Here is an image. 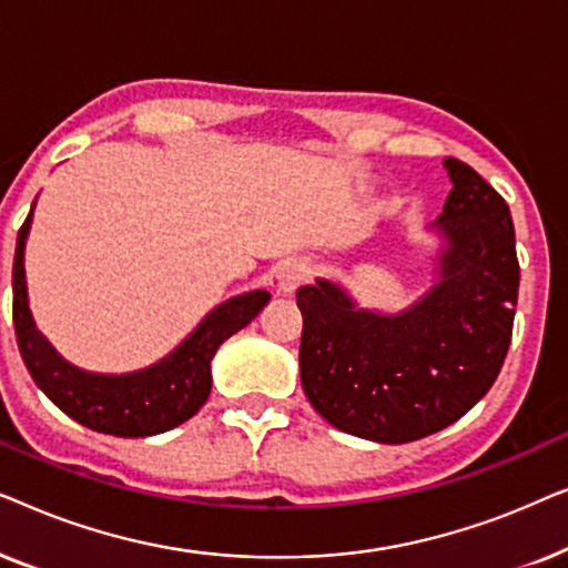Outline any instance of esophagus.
Here are the masks:
<instances>
[{
    "label": "esophagus",
    "instance_id": "obj_1",
    "mask_svg": "<svg viewBox=\"0 0 568 568\" xmlns=\"http://www.w3.org/2000/svg\"><path fill=\"white\" fill-rule=\"evenodd\" d=\"M274 276H276L278 292L292 294L302 282H305L307 268H305V263L297 261V258H286V261L278 263L276 271H274Z\"/></svg>",
    "mask_w": 568,
    "mask_h": 568
}]
</instances>
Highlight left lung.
<instances>
[{
  "instance_id": "8db88e82",
  "label": "left lung",
  "mask_w": 568,
  "mask_h": 568,
  "mask_svg": "<svg viewBox=\"0 0 568 568\" xmlns=\"http://www.w3.org/2000/svg\"><path fill=\"white\" fill-rule=\"evenodd\" d=\"M453 191L434 222L437 282L400 313L359 307L328 278L300 286V377L325 422L403 445L455 424L499 375L515 323L519 263L507 201L447 158Z\"/></svg>"
}]
</instances>
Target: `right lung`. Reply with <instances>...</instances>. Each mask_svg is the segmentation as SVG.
<instances>
[{
  "label": "right lung",
  "instance_id": "obj_1",
  "mask_svg": "<svg viewBox=\"0 0 568 568\" xmlns=\"http://www.w3.org/2000/svg\"><path fill=\"white\" fill-rule=\"evenodd\" d=\"M36 206V201H33ZM33 209L18 232L12 266V317L22 362L36 385L74 422L113 437H152L199 414L212 393V359L232 333L266 307L271 294L253 290L216 305L189 338L150 367L126 375H100L69 364L36 328L28 307L26 240Z\"/></svg>",
  "mask_w": 568,
  "mask_h": 568
}]
</instances>
